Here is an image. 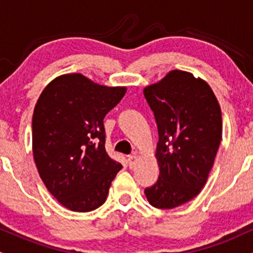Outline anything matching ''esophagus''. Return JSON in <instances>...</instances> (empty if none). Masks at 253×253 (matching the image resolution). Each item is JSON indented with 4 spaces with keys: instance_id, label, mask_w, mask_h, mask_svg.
I'll list each match as a JSON object with an SVG mask.
<instances>
[{
    "instance_id": "obj_1",
    "label": "esophagus",
    "mask_w": 253,
    "mask_h": 253,
    "mask_svg": "<svg viewBox=\"0 0 253 253\" xmlns=\"http://www.w3.org/2000/svg\"><path fill=\"white\" fill-rule=\"evenodd\" d=\"M135 159H136V154H135V153L130 154V156L127 157V160H128V165H129L130 169H132L133 165H134V161H135Z\"/></svg>"
}]
</instances>
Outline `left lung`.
Masks as SVG:
<instances>
[{"label": "left lung", "mask_w": 253, "mask_h": 253, "mask_svg": "<svg viewBox=\"0 0 253 253\" xmlns=\"http://www.w3.org/2000/svg\"><path fill=\"white\" fill-rule=\"evenodd\" d=\"M159 140V178L145 194L157 209H174L202 191L221 140V111L211 87L191 73L172 71L144 89Z\"/></svg>", "instance_id": "obj_1"}]
</instances>
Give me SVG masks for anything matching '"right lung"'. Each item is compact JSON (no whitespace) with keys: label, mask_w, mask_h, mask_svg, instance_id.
<instances>
[{"label":"right lung","mask_w":253,"mask_h":253,"mask_svg":"<svg viewBox=\"0 0 253 253\" xmlns=\"http://www.w3.org/2000/svg\"><path fill=\"white\" fill-rule=\"evenodd\" d=\"M125 94V87L101 86L74 73L51 81L35 105L33 154L39 174L71 211L100 208L123 169L106 152L103 119Z\"/></svg>","instance_id":"right-lung-1"}]
</instances>
